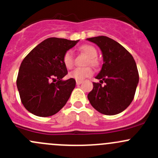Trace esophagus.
Wrapping results in <instances>:
<instances>
[{
	"mask_svg": "<svg viewBox=\"0 0 158 158\" xmlns=\"http://www.w3.org/2000/svg\"><path fill=\"white\" fill-rule=\"evenodd\" d=\"M82 81H78V80H76V85H80L81 83H82Z\"/></svg>",
	"mask_w": 158,
	"mask_h": 158,
	"instance_id": "1",
	"label": "esophagus"
}]
</instances>
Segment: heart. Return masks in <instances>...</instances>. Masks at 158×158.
Listing matches in <instances>:
<instances>
[{
    "instance_id": "obj_1",
    "label": "heart",
    "mask_w": 158,
    "mask_h": 158,
    "mask_svg": "<svg viewBox=\"0 0 158 158\" xmlns=\"http://www.w3.org/2000/svg\"><path fill=\"white\" fill-rule=\"evenodd\" d=\"M81 52H84L89 57L87 65L90 64L92 66H96L98 65V60H96L98 52L95 47L92 45H83L79 48ZM63 63L67 69H72L74 66V56L71 50H68L65 52L63 58ZM93 72L90 67L76 68L69 73V77L78 81H82L85 78L90 77Z\"/></svg>"
}]
</instances>
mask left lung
<instances>
[{"label": "left lung", "mask_w": 158, "mask_h": 158, "mask_svg": "<svg viewBox=\"0 0 158 158\" xmlns=\"http://www.w3.org/2000/svg\"><path fill=\"white\" fill-rule=\"evenodd\" d=\"M102 52L103 65L96 76L100 83L93 82L88 94L92 107L98 112L114 115L128 107L139 82L136 63L131 54L120 44L105 36L88 38ZM106 83L104 87L101 83Z\"/></svg>", "instance_id": "1"}]
</instances>
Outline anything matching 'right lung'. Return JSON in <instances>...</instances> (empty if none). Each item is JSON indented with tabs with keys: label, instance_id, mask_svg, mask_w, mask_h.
Returning a JSON list of instances; mask_svg holds the SVG:
<instances>
[{
	"label": "right lung",
	"instance_id": "add662e5",
	"mask_svg": "<svg viewBox=\"0 0 158 158\" xmlns=\"http://www.w3.org/2000/svg\"><path fill=\"white\" fill-rule=\"evenodd\" d=\"M79 40L50 37L38 44L20 64L17 86L25 109L40 117L58 112L67 102L76 86L68 73L63 55Z\"/></svg>",
	"mask_w": 158,
	"mask_h": 158
}]
</instances>
